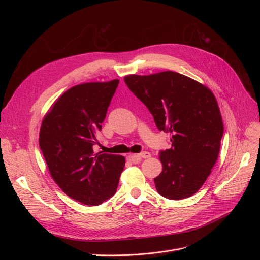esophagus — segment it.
Returning <instances> with one entry per match:
<instances>
[{
    "label": "esophagus",
    "mask_w": 260,
    "mask_h": 260,
    "mask_svg": "<svg viewBox=\"0 0 260 260\" xmlns=\"http://www.w3.org/2000/svg\"><path fill=\"white\" fill-rule=\"evenodd\" d=\"M151 157V153L148 152H143L141 154H133V155H129L128 156V160L132 161L133 163H137L139 162L141 159H146V158H149Z\"/></svg>",
    "instance_id": "obj_1"
}]
</instances>
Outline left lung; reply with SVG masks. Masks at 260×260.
<instances>
[{
    "mask_svg": "<svg viewBox=\"0 0 260 260\" xmlns=\"http://www.w3.org/2000/svg\"><path fill=\"white\" fill-rule=\"evenodd\" d=\"M124 81L151 112L157 128L172 135V147L159 153L163 169L154 179L158 193L173 200L194 195L219 155L223 123L215 95L175 72L129 75Z\"/></svg>",
    "mask_w": 260,
    "mask_h": 260,
    "instance_id": "left-lung-1",
    "label": "left lung"
}]
</instances>
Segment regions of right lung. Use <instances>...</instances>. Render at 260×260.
Returning <instances> with one entry per match:
<instances>
[{"label":"right lung","mask_w":260,"mask_h":260,"mask_svg":"<svg viewBox=\"0 0 260 260\" xmlns=\"http://www.w3.org/2000/svg\"><path fill=\"white\" fill-rule=\"evenodd\" d=\"M119 80L90 82L66 90L45 115L39 144L49 173L71 198L99 206L115 195L125 158L95 154L93 145Z\"/></svg>","instance_id":"obj_1"}]
</instances>
